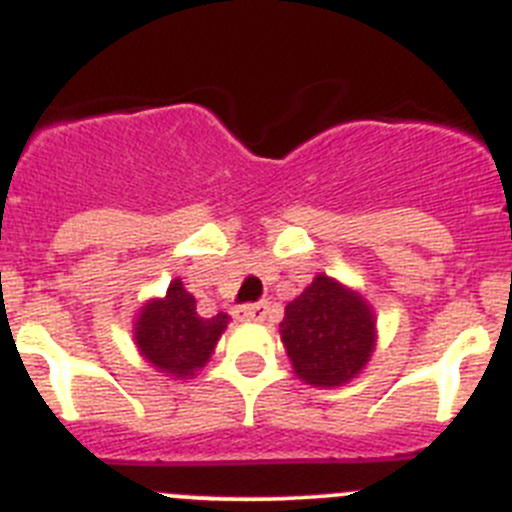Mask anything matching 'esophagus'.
I'll return each instance as SVG.
<instances>
[{"label": "esophagus", "instance_id": "esophagus-1", "mask_svg": "<svg viewBox=\"0 0 512 512\" xmlns=\"http://www.w3.org/2000/svg\"><path fill=\"white\" fill-rule=\"evenodd\" d=\"M266 315H269V302H253L235 310V318L241 323H264Z\"/></svg>", "mask_w": 512, "mask_h": 512}]
</instances>
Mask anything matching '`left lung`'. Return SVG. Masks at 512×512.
I'll return each mask as SVG.
<instances>
[{
	"label": "left lung",
	"mask_w": 512,
	"mask_h": 512,
	"mask_svg": "<svg viewBox=\"0 0 512 512\" xmlns=\"http://www.w3.org/2000/svg\"><path fill=\"white\" fill-rule=\"evenodd\" d=\"M297 379L312 387H343L359 377L377 348V312L359 289L320 271L279 323Z\"/></svg>",
	"instance_id": "left-lung-1"
}]
</instances>
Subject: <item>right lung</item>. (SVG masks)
I'll return each instance as SVG.
<instances>
[{"label":"right lung","mask_w":512,"mask_h":512,"mask_svg":"<svg viewBox=\"0 0 512 512\" xmlns=\"http://www.w3.org/2000/svg\"><path fill=\"white\" fill-rule=\"evenodd\" d=\"M230 318L217 312L202 318L182 279H171L164 297H151L138 307L133 341L148 366L171 379H192L215 354Z\"/></svg>","instance_id":"add662e5"}]
</instances>
